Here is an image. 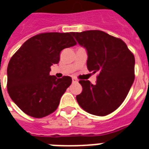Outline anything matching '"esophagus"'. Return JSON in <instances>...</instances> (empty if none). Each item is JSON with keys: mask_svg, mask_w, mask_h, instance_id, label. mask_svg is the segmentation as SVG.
I'll return each instance as SVG.
<instances>
[{"mask_svg": "<svg viewBox=\"0 0 149 149\" xmlns=\"http://www.w3.org/2000/svg\"><path fill=\"white\" fill-rule=\"evenodd\" d=\"M77 81H78V80H77L76 78H75V77H72V83H77Z\"/></svg>", "mask_w": 149, "mask_h": 149, "instance_id": "1", "label": "esophagus"}]
</instances>
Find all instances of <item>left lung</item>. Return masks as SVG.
<instances>
[{
	"mask_svg": "<svg viewBox=\"0 0 149 149\" xmlns=\"http://www.w3.org/2000/svg\"><path fill=\"white\" fill-rule=\"evenodd\" d=\"M72 35L88 51V69L98 72L95 84L79 81L83 90L77 100L89 114L106 116L119 107L130 90L135 78L134 55L121 38L102 31Z\"/></svg>",
	"mask_w": 149,
	"mask_h": 149,
	"instance_id": "8db88e82",
	"label": "left lung"
}]
</instances>
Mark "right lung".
I'll return each mask as SVG.
<instances>
[{"instance_id":"right-lung-1","label":"right lung","mask_w":149,"mask_h":149,"mask_svg":"<svg viewBox=\"0 0 149 149\" xmlns=\"http://www.w3.org/2000/svg\"><path fill=\"white\" fill-rule=\"evenodd\" d=\"M72 33H41L27 39L8 65L9 96L25 114L41 118L54 112L72 78L50 76V67L60 61L65 48L77 45Z\"/></svg>"}]
</instances>
